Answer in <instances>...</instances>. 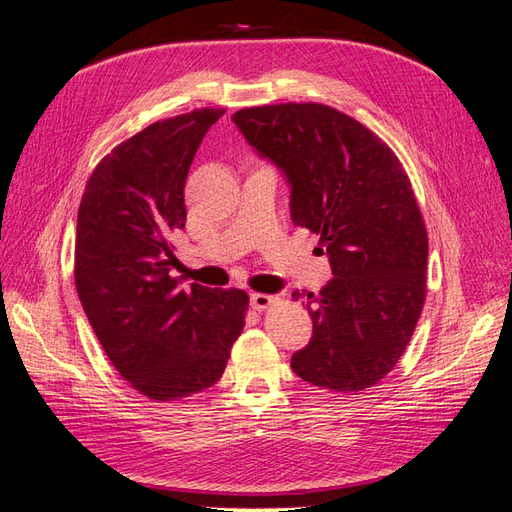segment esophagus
I'll return each mask as SVG.
<instances>
[{
    "mask_svg": "<svg viewBox=\"0 0 512 512\" xmlns=\"http://www.w3.org/2000/svg\"><path fill=\"white\" fill-rule=\"evenodd\" d=\"M250 303L254 309H258V312H265V309H269L271 305L277 303L275 297H271V294H262V292H254L250 297Z\"/></svg>",
    "mask_w": 512,
    "mask_h": 512,
    "instance_id": "obj_1",
    "label": "esophagus"
}]
</instances>
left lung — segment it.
<instances>
[{
  "label": "left lung",
  "instance_id": "left-lung-1",
  "mask_svg": "<svg viewBox=\"0 0 512 512\" xmlns=\"http://www.w3.org/2000/svg\"><path fill=\"white\" fill-rule=\"evenodd\" d=\"M232 121L290 185L333 280L307 292L314 335L294 374L335 393L378 384L406 352L427 294V228L406 168L363 123L318 102L241 108ZM299 292H292L297 301Z\"/></svg>",
  "mask_w": 512,
  "mask_h": 512
}]
</instances>
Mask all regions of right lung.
<instances>
[{
	"mask_svg": "<svg viewBox=\"0 0 512 512\" xmlns=\"http://www.w3.org/2000/svg\"><path fill=\"white\" fill-rule=\"evenodd\" d=\"M224 108L151 123L91 173L79 205L74 284L108 361L132 389L175 401L224 374L245 327V290L179 288L173 235L185 226V179Z\"/></svg>",
	"mask_w": 512,
	"mask_h": 512,
	"instance_id": "1",
	"label": "right lung"
}]
</instances>
